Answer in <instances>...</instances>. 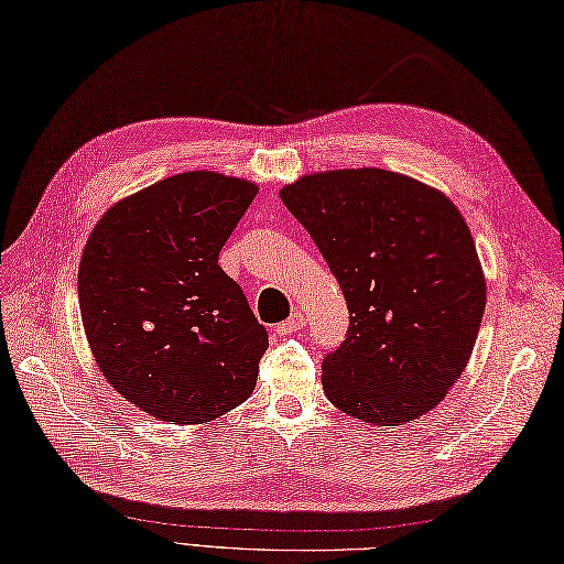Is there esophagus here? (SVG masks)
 I'll use <instances>...</instances> for the list:
<instances>
[{
	"label": "esophagus",
	"instance_id": "34e87169",
	"mask_svg": "<svg viewBox=\"0 0 564 564\" xmlns=\"http://www.w3.org/2000/svg\"><path fill=\"white\" fill-rule=\"evenodd\" d=\"M304 325H306V315L301 313V311H296L284 323L278 325V335H292V333H296V329H301Z\"/></svg>",
	"mask_w": 564,
	"mask_h": 564
}]
</instances>
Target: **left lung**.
Instances as JSON below:
<instances>
[{
	"mask_svg": "<svg viewBox=\"0 0 564 564\" xmlns=\"http://www.w3.org/2000/svg\"><path fill=\"white\" fill-rule=\"evenodd\" d=\"M280 198L318 246L349 308L323 390L370 425H404L464 373L486 311L471 231L443 191L378 167L306 174Z\"/></svg>",
	"mask_w": 564,
	"mask_h": 564,
	"instance_id": "obj_1",
	"label": "left lung"
}]
</instances>
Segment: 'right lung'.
I'll use <instances>...</instances> for the list:
<instances>
[{
    "label": "right lung",
    "mask_w": 564,
    "mask_h": 564,
    "mask_svg": "<svg viewBox=\"0 0 564 564\" xmlns=\"http://www.w3.org/2000/svg\"><path fill=\"white\" fill-rule=\"evenodd\" d=\"M256 194L219 172L174 174L90 231L78 265L90 351L109 386L158 421H215L256 388L268 333L217 265Z\"/></svg>",
    "instance_id": "obj_1"
}]
</instances>
